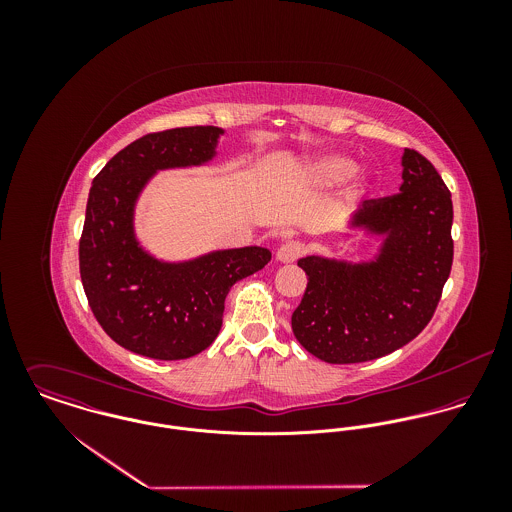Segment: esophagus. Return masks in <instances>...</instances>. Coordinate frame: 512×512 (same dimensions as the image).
Wrapping results in <instances>:
<instances>
[{
	"label": "esophagus",
	"instance_id": "34e87169",
	"mask_svg": "<svg viewBox=\"0 0 512 512\" xmlns=\"http://www.w3.org/2000/svg\"><path fill=\"white\" fill-rule=\"evenodd\" d=\"M303 252H305V246H303L301 242L288 240V242H284V244L278 248L276 258H278L280 262H284V264H290V262H295Z\"/></svg>",
	"mask_w": 512,
	"mask_h": 512
}]
</instances>
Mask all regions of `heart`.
<instances>
[{
  "label": "heart",
  "instance_id": "obj_1",
  "mask_svg": "<svg viewBox=\"0 0 512 512\" xmlns=\"http://www.w3.org/2000/svg\"><path fill=\"white\" fill-rule=\"evenodd\" d=\"M301 177L311 187H331L347 181L345 193L351 199L363 197L370 189V177L357 169L353 157L345 153H319L301 165Z\"/></svg>",
  "mask_w": 512,
  "mask_h": 512
}]
</instances>
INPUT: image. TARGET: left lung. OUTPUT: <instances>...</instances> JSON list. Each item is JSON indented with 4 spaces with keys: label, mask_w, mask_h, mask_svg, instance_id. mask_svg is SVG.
<instances>
[{
    "label": "left lung",
    "mask_w": 512,
    "mask_h": 512,
    "mask_svg": "<svg viewBox=\"0 0 512 512\" xmlns=\"http://www.w3.org/2000/svg\"><path fill=\"white\" fill-rule=\"evenodd\" d=\"M451 193L418 151L402 153L398 195L365 201L347 228L378 238L372 258L305 256L307 288L292 315L301 347L331 365L380 359L430 323L453 262Z\"/></svg>",
    "instance_id": "8db88e82"
}]
</instances>
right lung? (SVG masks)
I'll return each mask as SVG.
<instances>
[{"label":"right lung","mask_w":512,"mask_h":512,"mask_svg":"<svg viewBox=\"0 0 512 512\" xmlns=\"http://www.w3.org/2000/svg\"><path fill=\"white\" fill-rule=\"evenodd\" d=\"M222 134L217 126L147 134L92 181L78 246L82 288L102 329L142 357L181 361L205 351L219 335L230 288L272 260L268 248L244 246L169 262L136 234V205L155 173L211 163Z\"/></svg>","instance_id":"add662e5"}]
</instances>
